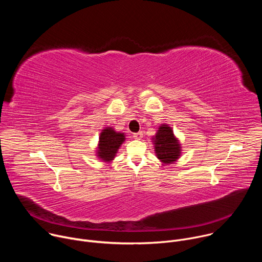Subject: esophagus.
<instances>
[{"instance_id": "1", "label": "esophagus", "mask_w": 262, "mask_h": 262, "mask_svg": "<svg viewBox=\"0 0 262 262\" xmlns=\"http://www.w3.org/2000/svg\"><path fill=\"white\" fill-rule=\"evenodd\" d=\"M133 137H134L135 139H137V140H141V139L143 138V133H142V132L136 133V134H134V135H133Z\"/></svg>"}]
</instances>
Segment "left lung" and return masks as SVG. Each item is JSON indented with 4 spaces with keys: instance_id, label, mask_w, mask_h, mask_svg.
Segmentation results:
<instances>
[{
    "instance_id": "8db88e82",
    "label": "left lung",
    "mask_w": 262,
    "mask_h": 262,
    "mask_svg": "<svg viewBox=\"0 0 262 262\" xmlns=\"http://www.w3.org/2000/svg\"><path fill=\"white\" fill-rule=\"evenodd\" d=\"M157 158L163 164H172L181 156V145L174 136L172 127L168 124H162L156 136L152 138Z\"/></svg>"
}]
</instances>
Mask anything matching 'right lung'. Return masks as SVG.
<instances>
[{"mask_svg":"<svg viewBox=\"0 0 262 262\" xmlns=\"http://www.w3.org/2000/svg\"><path fill=\"white\" fill-rule=\"evenodd\" d=\"M125 141L124 133L116 132L113 127H104L100 135L97 145L96 157L102 162L110 163L113 161L118 152V149Z\"/></svg>","mask_w":262,"mask_h":262,"instance_id":"1","label":"right lung"}]
</instances>
